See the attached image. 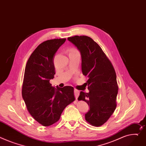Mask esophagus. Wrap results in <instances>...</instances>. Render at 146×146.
<instances>
[{
    "mask_svg": "<svg viewBox=\"0 0 146 146\" xmlns=\"http://www.w3.org/2000/svg\"><path fill=\"white\" fill-rule=\"evenodd\" d=\"M74 94L75 98H76V99H77V98H78V97H79V94H80L79 91L78 90H77V89H74Z\"/></svg>",
    "mask_w": 146,
    "mask_h": 146,
    "instance_id": "1",
    "label": "esophagus"
}]
</instances>
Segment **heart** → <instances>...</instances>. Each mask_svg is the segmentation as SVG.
Segmentation results:
<instances>
[{"mask_svg":"<svg viewBox=\"0 0 146 146\" xmlns=\"http://www.w3.org/2000/svg\"><path fill=\"white\" fill-rule=\"evenodd\" d=\"M71 50H74V49H71Z\"/></svg>","mask_w":146,"mask_h":146,"instance_id":"1","label":"heart"}]
</instances>
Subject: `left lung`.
Returning <instances> with one entry per match:
<instances>
[{
  "mask_svg": "<svg viewBox=\"0 0 146 146\" xmlns=\"http://www.w3.org/2000/svg\"><path fill=\"white\" fill-rule=\"evenodd\" d=\"M80 53L82 70L88 77L84 84L89 93L81 92L78 99L88 104L86 120L99 127L110 118L116 108L118 86L113 66L99 45L90 37L75 36L67 38Z\"/></svg>",
  "mask_w": 146,
  "mask_h": 146,
  "instance_id": "left-lung-1",
  "label": "left lung"
}]
</instances>
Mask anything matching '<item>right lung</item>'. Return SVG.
Wrapping results in <instances>:
<instances>
[{"label": "right lung", "mask_w": 146, "mask_h": 146, "mask_svg": "<svg viewBox=\"0 0 146 146\" xmlns=\"http://www.w3.org/2000/svg\"><path fill=\"white\" fill-rule=\"evenodd\" d=\"M66 38L46 40L38 45L27 60L22 97L32 117L44 126L59 120L66 107L74 100L73 87H54L50 83L55 74L53 60Z\"/></svg>", "instance_id": "right-lung-1"}]
</instances>
